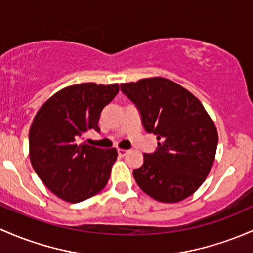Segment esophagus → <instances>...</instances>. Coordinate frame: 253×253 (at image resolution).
I'll list each match as a JSON object with an SVG mask.
<instances>
[{
	"label": "esophagus",
	"mask_w": 253,
	"mask_h": 253,
	"mask_svg": "<svg viewBox=\"0 0 253 253\" xmlns=\"http://www.w3.org/2000/svg\"><path fill=\"white\" fill-rule=\"evenodd\" d=\"M118 153L120 156H125V155H127L128 150H126V149H118Z\"/></svg>",
	"instance_id": "1"
}]
</instances>
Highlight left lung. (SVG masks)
Wrapping results in <instances>:
<instances>
[{
	"instance_id": "8db88e82",
	"label": "left lung",
	"mask_w": 253,
	"mask_h": 253,
	"mask_svg": "<svg viewBox=\"0 0 253 253\" xmlns=\"http://www.w3.org/2000/svg\"><path fill=\"white\" fill-rule=\"evenodd\" d=\"M120 87L139 110L145 131L159 140L156 150L144 154L143 165L133 171L135 182L161 203L184 200L211 171L216 125L195 95L169 79H142Z\"/></svg>"
}]
</instances>
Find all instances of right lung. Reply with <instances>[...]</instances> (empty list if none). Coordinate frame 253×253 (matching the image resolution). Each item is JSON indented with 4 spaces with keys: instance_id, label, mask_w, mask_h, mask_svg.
Returning <instances> with one entry per match:
<instances>
[{
    "instance_id": "right-lung-1",
    "label": "right lung",
    "mask_w": 253,
    "mask_h": 253,
    "mask_svg": "<svg viewBox=\"0 0 253 253\" xmlns=\"http://www.w3.org/2000/svg\"><path fill=\"white\" fill-rule=\"evenodd\" d=\"M119 84L93 82L65 87L40 108L29 132L30 161L48 189L68 203H81L108 183L118 159L115 148L80 143L89 129L99 132V116L119 93Z\"/></svg>"
}]
</instances>
